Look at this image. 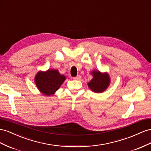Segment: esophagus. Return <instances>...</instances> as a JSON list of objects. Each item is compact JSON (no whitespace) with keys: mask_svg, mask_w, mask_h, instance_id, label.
<instances>
[{"mask_svg":"<svg viewBox=\"0 0 151 151\" xmlns=\"http://www.w3.org/2000/svg\"><path fill=\"white\" fill-rule=\"evenodd\" d=\"M81 76H79V75H78V76H77L76 77H74V80H79V79H81Z\"/></svg>","mask_w":151,"mask_h":151,"instance_id":"obj_1","label":"esophagus"}]
</instances>
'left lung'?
I'll return each mask as SVG.
<instances>
[{
    "label": "left lung",
    "mask_w": 151,
    "mask_h": 151,
    "mask_svg": "<svg viewBox=\"0 0 151 151\" xmlns=\"http://www.w3.org/2000/svg\"><path fill=\"white\" fill-rule=\"evenodd\" d=\"M92 79L88 83V87L95 93H102L108 88L111 84V78L107 72H101L94 70L91 72Z\"/></svg>",
    "instance_id": "8db88e82"
}]
</instances>
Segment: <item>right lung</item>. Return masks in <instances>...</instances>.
<instances>
[{
    "label": "right lung",
    "mask_w": 151,
    "mask_h": 151,
    "mask_svg": "<svg viewBox=\"0 0 151 151\" xmlns=\"http://www.w3.org/2000/svg\"><path fill=\"white\" fill-rule=\"evenodd\" d=\"M35 83L39 91L45 96H52L60 88L66 77L56 69L40 70L35 77Z\"/></svg>",
    "instance_id": "obj_1"
}]
</instances>
